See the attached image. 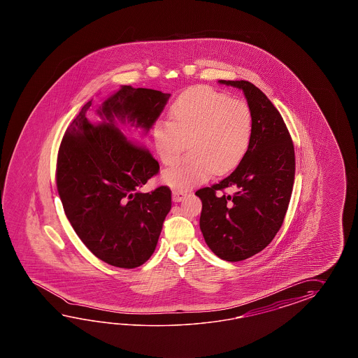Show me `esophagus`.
Returning a JSON list of instances; mask_svg holds the SVG:
<instances>
[{"mask_svg":"<svg viewBox=\"0 0 358 358\" xmlns=\"http://www.w3.org/2000/svg\"><path fill=\"white\" fill-rule=\"evenodd\" d=\"M185 192H182V190H173V201L174 202H180L182 198L185 197Z\"/></svg>","mask_w":358,"mask_h":358,"instance_id":"esophagus-1","label":"esophagus"}]
</instances>
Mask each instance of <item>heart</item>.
<instances>
[{"mask_svg": "<svg viewBox=\"0 0 358 358\" xmlns=\"http://www.w3.org/2000/svg\"><path fill=\"white\" fill-rule=\"evenodd\" d=\"M170 122H156L153 139L161 161L171 166L165 182L187 189L206 182L211 173L224 174L239 165L251 145L253 115L243 99L210 87L182 93L169 113Z\"/></svg>", "mask_w": 358, "mask_h": 358, "instance_id": "1", "label": "heart"}]
</instances>
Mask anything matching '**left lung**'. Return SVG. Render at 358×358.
Here are the masks:
<instances>
[{
  "mask_svg": "<svg viewBox=\"0 0 358 358\" xmlns=\"http://www.w3.org/2000/svg\"><path fill=\"white\" fill-rule=\"evenodd\" d=\"M242 90L253 115V136L243 160L217 184L196 192L202 201L199 228L210 250L236 262L274 239L289 205L296 173L294 145L282 115L247 80H219ZM230 187L233 194H227Z\"/></svg>",
  "mask_w": 358,
  "mask_h": 358,
  "instance_id": "1",
  "label": "left lung"
}]
</instances>
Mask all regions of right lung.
<instances>
[{"label":"right lung","mask_w":358,"mask_h":358,"mask_svg":"<svg viewBox=\"0 0 358 358\" xmlns=\"http://www.w3.org/2000/svg\"><path fill=\"white\" fill-rule=\"evenodd\" d=\"M169 97L170 93L122 85L97 110L102 122H88V101L61 141L56 184L64 211L85 247L108 265H143L155 252L171 208L166 185L138 192L160 165L122 131H148Z\"/></svg>","instance_id":"obj_1"}]
</instances>
